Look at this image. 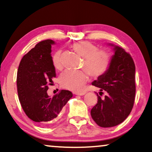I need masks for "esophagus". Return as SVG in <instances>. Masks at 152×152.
<instances>
[{"instance_id":"34e87169","label":"esophagus","mask_w":152,"mask_h":152,"mask_svg":"<svg viewBox=\"0 0 152 152\" xmlns=\"http://www.w3.org/2000/svg\"><path fill=\"white\" fill-rule=\"evenodd\" d=\"M75 95H76V96H83V95L85 94V92H76L75 94H74Z\"/></svg>"}]
</instances>
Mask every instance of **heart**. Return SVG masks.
Masks as SVG:
<instances>
[{
	"mask_svg": "<svg viewBox=\"0 0 152 152\" xmlns=\"http://www.w3.org/2000/svg\"><path fill=\"white\" fill-rule=\"evenodd\" d=\"M73 50L83 58V67L88 71L67 70L61 76L59 82L65 89L80 91L89 80V74L94 78H99L107 72L111 63V56L105 50H98V47L88 41H81L71 46ZM56 70H61L63 63L59 52H56L52 58Z\"/></svg>",
	"mask_w": 152,
	"mask_h": 152,
	"instance_id": "1",
	"label": "heart"
}]
</instances>
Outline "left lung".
I'll use <instances>...</instances> for the list:
<instances>
[{
  "label": "left lung",
  "mask_w": 152,
  "mask_h": 152,
  "mask_svg": "<svg viewBox=\"0 0 152 152\" xmlns=\"http://www.w3.org/2000/svg\"><path fill=\"white\" fill-rule=\"evenodd\" d=\"M114 46L115 54L107 72L92 85L107 95L104 99L97 94L98 103L91 110L94 121L102 128L119 125L125 120L134 106L135 65L132 56L122 48ZM102 94V92H99Z\"/></svg>",
  "instance_id": "1"
}]
</instances>
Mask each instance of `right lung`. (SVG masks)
<instances>
[{"label": "right lung", "mask_w": 152, "mask_h": 152, "mask_svg": "<svg viewBox=\"0 0 152 152\" xmlns=\"http://www.w3.org/2000/svg\"><path fill=\"white\" fill-rule=\"evenodd\" d=\"M54 44L51 39L38 43L22 57L18 69L20 102L28 118L40 126L53 121L73 96L67 90L60 91L52 98L47 94L48 86L56 77L51 56V45Z\"/></svg>", "instance_id": "add662e5"}]
</instances>
